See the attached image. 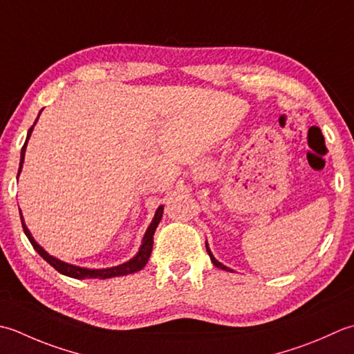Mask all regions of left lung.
Returning a JSON list of instances; mask_svg holds the SVG:
<instances>
[{
    "label": "left lung",
    "mask_w": 354,
    "mask_h": 354,
    "mask_svg": "<svg viewBox=\"0 0 354 354\" xmlns=\"http://www.w3.org/2000/svg\"><path fill=\"white\" fill-rule=\"evenodd\" d=\"M207 252H209V256H210V259H212V262H213V264L214 266H216L218 268H223V270H228L225 266H223V264H221V262L219 261H216V259H214V256L212 254V252H210V248L209 247H207Z\"/></svg>",
    "instance_id": "obj_1"
}]
</instances>
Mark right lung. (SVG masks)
<instances>
[{"instance_id": "1", "label": "right lung", "mask_w": 354, "mask_h": 354, "mask_svg": "<svg viewBox=\"0 0 354 354\" xmlns=\"http://www.w3.org/2000/svg\"><path fill=\"white\" fill-rule=\"evenodd\" d=\"M38 120V118H37ZM37 122V121H35ZM35 126V124H33ZM33 126L29 129V131H27V140L23 145V149H21V161H19V169H18V175L21 171V167H23V162H24V153H26V145H27V141H29L30 138V133L33 130ZM162 212H164V207L161 205L159 209L156 210V214L153 221H151L150 227L147 228V232H145L144 234V239H142V245L140 248V252H138V254L135 256L133 259H130L129 262H126V264L122 266H118V267H112V268H104V270H88V268H82V267H76V266H72V264H67V262H62L57 258H53V256L48 254L43 247H39L37 242H35V239L32 238L30 232L27 230V227L24 224L23 221V214H21V224H23V230L26 233V236L29 238L30 244L33 245L35 250L38 252L39 256H43V259L47 261L48 264H50L57 272L66 274V276H71V278H75V279H86V278H100V279H107V278H115V276H124V274H129V273H135V272H140L141 268L145 267V264H147V261L150 258V253H151V248H153V234H155V230L156 227L159 224V221H161L162 218Z\"/></svg>"}]
</instances>
